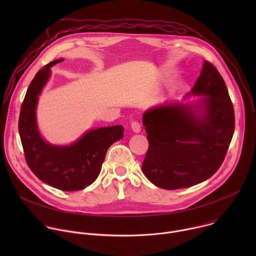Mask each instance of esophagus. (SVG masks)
Listing matches in <instances>:
<instances>
[{"label":"esophagus","mask_w":256,"mask_h":256,"mask_svg":"<svg viewBox=\"0 0 256 256\" xmlns=\"http://www.w3.org/2000/svg\"><path fill=\"white\" fill-rule=\"evenodd\" d=\"M130 128H132V132H140V124L138 122H132L130 124Z\"/></svg>","instance_id":"esophagus-1"}]
</instances>
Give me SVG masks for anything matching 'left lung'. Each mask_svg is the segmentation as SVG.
Returning <instances> with one entry per match:
<instances>
[{"mask_svg": "<svg viewBox=\"0 0 256 256\" xmlns=\"http://www.w3.org/2000/svg\"><path fill=\"white\" fill-rule=\"evenodd\" d=\"M192 94L206 96L200 102L202 114L190 105L171 103L142 116L149 149L142 170L163 190L186 188L212 176L233 138V104L224 79L210 62H204Z\"/></svg>", "mask_w": 256, "mask_h": 256, "instance_id": "obj_1", "label": "left lung"}]
</instances>
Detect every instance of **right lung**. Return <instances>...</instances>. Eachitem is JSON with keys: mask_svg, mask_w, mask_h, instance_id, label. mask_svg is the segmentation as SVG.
<instances>
[{"mask_svg": "<svg viewBox=\"0 0 256 256\" xmlns=\"http://www.w3.org/2000/svg\"><path fill=\"white\" fill-rule=\"evenodd\" d=\"M62 60L46 64L31 81L21 105L18 128L26 163L36 177L54 188L75 192L96 180L108 148L124 136V128L114 126L92 130L66 147L52 146L42 138L36 124V103L48 80L50 68Z\"/></svg>", "mask_w": 256, "mask_h": 256, "instance_id": "right-lung-1", "label": "right lung"}]
</instances>
